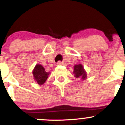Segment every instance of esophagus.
Segmentation results:
<instances>
[{
	"label": "esophagus",
	"mask_w": 125,
	"mask_h": 125,
	"mask_svg": "<svg viewBox=\"0 0 125 125\" xmlns=\"http://www.w3.org/2000/svg\"><path fill=\"white\" fill-rule=\"evenodd\" d=\"M57 64H58V65H62V64H63V62H61V61H58V62H57Z\"/></svg>",
	"instance_id": "1"
}]
</instances>
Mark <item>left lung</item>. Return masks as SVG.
<instances>
[{
  "label": "left lung",
  "instance_id": "8db88e82",
  "mask_svg": "<svg viewBox=\"0 0 125 125\" xmlns=\"http://www.w3.org/2000/svg\"><path fill=\"white\" fill-rule=\"evenodd\" d=\"M73 73L74 74L76 78H81L82 80H84L87 76L86 72H85L83 67L81 64L74 65Z\"/></svg>",
  "mask_w": 125,
  "mask_h": 125
}]
</instances>
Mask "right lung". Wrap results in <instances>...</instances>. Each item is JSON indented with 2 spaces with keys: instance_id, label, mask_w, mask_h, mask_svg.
Returning a JSON list of instances; mask_svg holds the SVG:
<instances>
[{
  "instance_id": "right-lung-1",
  "label": "right lung",
  "mask_w": 125,
  "mask_h": 125,
  "mask_svg": "<svg viewBox=\"0 0 125 125\" xmlns=\"http://www.w3.org/2000/svg\"><path fill=\"white\" fill-rule=\"evenodd\" d=\"M35 80L39 85H43L47 80L49 72L45 71L44 68L42 65L37 64L32 72Z\"/></svg>"
}]
</instances>
